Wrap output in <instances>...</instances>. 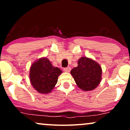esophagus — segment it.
<instances>
[{"label":"esophagus","instance_id":"obj_1","mask_svg":"<svg viewBox=\"0 0 130 130\" xmlns=\"http://www.w3.org/2000/svg\"><path fill=\"white\" fill-rule=\"evenodd\" d=\"M71 70V68L70 67H65V68H64V71L65 72H69Z\"/></svg>","mask_w":130,"mask_h":130}]
</instances>
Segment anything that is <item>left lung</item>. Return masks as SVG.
Listing matches in <instances>:
<instances>
[{
	"mask_svg": "<svg viewBox=\"0 0 130 130\" xmlns=\"http://www.w3.org/2000/svg\"><path fill=\"white\" fill-rule=\"evenodd\" d=\"M77 67L70 73L79 88L85 91L93 90L101 82L102 69L100 65L90 58L83 57L78 60Z\"/></svg>",
	"mask_w": 130,
	"mask_h": 130,
	"instance_id": "left-lung-1",
	"label": "left lung"
}]
</instances>
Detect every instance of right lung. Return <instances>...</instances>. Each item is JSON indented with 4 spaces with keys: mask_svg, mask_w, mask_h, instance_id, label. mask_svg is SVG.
Instances as JSON below:
<instances>
[{
    "mask_svg": "<svg viewBox=\"0 0 130 130\" xmlns=\"http://www.w3.org/2000/svg\"><path fill=\"white\" fill-rule=\"evenodd\" d=\"M61 73L59 68L53 66L48 58H41L31 66L30 81L37 92L47 94L54 88Z\"/></svg>",
    "mask_w": 130,
    "mask_h": 130,
    "instance_id": "right-lung-1",
    "label": "right lung"
}]
</instances>
